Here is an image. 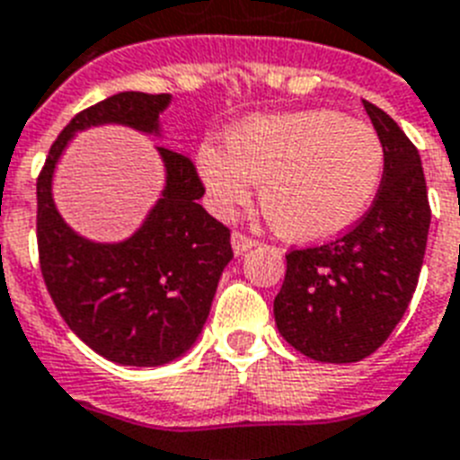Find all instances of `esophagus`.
<instances>
[{
  "label": "esophagus",
  "mask_w": 460,
  "mask_h": 460,
  "mask_svg": "<svg viewBox=\"0 0 460 460\" xmlns=\"http://www.w3.org/2000/svg\"><path fill=\"white\" fill-rule=\"evenodd\" d=\"M252 247H256V240L253 237H249V234L240 233V230H234L233 233V249L237 256H242L244 252H249Z\"/></svg>",
  "instance_id": "1"
}]
</instances>
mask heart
<instances>
[{
	"mask_svg": "<svg viewBox=\"0 0 460 460\" xmlns=\"http://www.w3.org/2000/svg\"><path fill=\"white\" fill-rule=\"evenodd\" d=\"M199 171L218 213L247 204L261 182L275 233L321 242L366 216L385 175V145L368 123L328 109L256 116L230 130L227 149L201 146Z\"/></svg>",
	"mask_w": 460,
	"mask_h": 460,
	"instance_id": "1",
	"label": "heart"
}]
</instances>
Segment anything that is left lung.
Instances as JSON below:
<instances>
[{
    "label": "left lung",
    "mask_w": 460,
    "mask_h": 460,
    "mask_svg": "<svg viewBox=\"0 0 460 460\" xmlns=\"http://www.w3.org/2000/svg\"><path fill=\"white\" fill-rule=\"evenodd\" d=\"M382 145L376 201L347 234L285 256L275 325L299 354L356 363L385 344L409 308L429 230L420 154L387 113L363 102Z\"/></svg>",
    "instance_id": "1"
}]
</instances>
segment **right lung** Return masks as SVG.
<instances>
[{
	"label": "right lung",
	"instance_id": "obj_1",
	"mask_svg": "<svg viewBox=\"0 0 460 460\" xmlns=\"http://www.w3.org/2000/svg\"><path fill=\"white\" fill-rule=\"evenodd\" d=\"M171 94L119 92L75 113L38 175L40 270L66 325L99 356L123 366H164L192 347L211 311L230 230L197 204L204 182L192 159L159 146L166 190L145 226L120 244L75 234L51 199V175L68 139L102 123L159 130Z\"/></svg>",
	"mask_w": 460,
	"mask_h": 460
}]
</instances>
